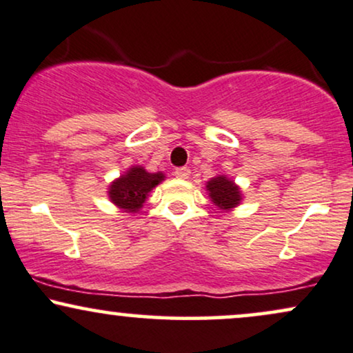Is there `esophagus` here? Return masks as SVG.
<instances>
[{"mask_svg":"<svg viewBox=\"0 0 353 353\" xmlns=\"http://www.w3.org/2000/svg\"><path fill=\"white\" fill-rule=\"evenodd\" d=\"M174 174H176L177 179H188V177L190 176V169L189 168H177L176 171H174Z\"/></svg>","mask_w":353,"mask_h":353,"instance_id":"obj_1","label":"esophagus"}]
</instances>
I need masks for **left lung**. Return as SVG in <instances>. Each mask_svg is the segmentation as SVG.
<instances>
[{
	"mask_svg": "<svg viewBox=\"0 0 353 353\" xmlns=\"http://www.w3.org/2000/svg\"><path fill=\"white\" fill-rule=\"evenodd\" d=\"M207 190H209V197L212 202L222 210H232L241 202V192L240 188L235 182L228 179L227 176H217L212 177L207 182Z\"/></svg>",
	"mask_w": 353,
	"mask_h": 353,
	"instance_id": "obj_1",
	"label": "left lung"
}]
</instances>
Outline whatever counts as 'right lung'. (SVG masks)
Instances as JSON below:
<instances>
[{
	"label": "right lung",
	"mask_w": 353,
	"mask_h": 353,
	"mask_svg": "<svg viewBox=\"0 0 353 353\" xmlns=\"http://www.w3.org/2000/svg\"><path fill=\"white\" fill-rule=\"evenodd\" d=\"M163 181V172H148L141 165H133L110 184L108 197L118 209L136 214L146 202L148 194Z\"/></svg>",
	"instance_id": "right-lung-1"
}]
</instances>
